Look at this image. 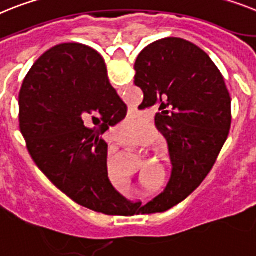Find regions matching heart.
I'll return each instance as SVG.
<instances>
[{"label":"heart","mask_w":256,"mask_h":256,"mask_svg":"<svg viewBox=\"0 0 256 256\" xmlns=\"http://www.w3.org/2000/svg\"><path fill=\"white\" fill-rule=\"evenodd\" d=\"M140 141H141V140H140ZM141 142H142V141H141Z\"/></svg>","instance_id":"1"}]
</instances>
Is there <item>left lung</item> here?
Returning a JSON list of instances; mask_svg holds the SVG:
<instances>
[{
	"mask_svg": "<svg viewBox=\"0 0 256 256\" xmlns=\"http://www.w3.org/2000/svg\"><path fill=\"white\" fill-rule=\"evenodd\" d=\"M140 108L156 107L155 126L167 138L172 176L163 193L142 207L164 212L204 180L232 123V100L224 78L206 52L190 41L167 37L150 44L134 63Z\"/></svg>",
	"mask_w": 256,
	"mask_h": 256,
	"instance_id": "8db88e82",
	"label": "left lung"
}]
</instances>
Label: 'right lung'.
I'll use <instances>...</instances> for the list:
<instances>
[{
  "label": "right lung",
  "instance_id": "add662e5",
  "mask_svg": "<svg viewBox=\"0 0 256 256\" xmlns=\"http://www.w3.org/2000/svg\"><path fill=\"white\" fill-rule=\"evenodd\" d=\"M126 115L104 58L82 44L45 52L19 93V126L37 167L74 202L104 215L119 214L123 198L108 181L101 136Z\"/></svg>",
  "mask_w": 256,
  "mask_h": 256
}]
</instances>
